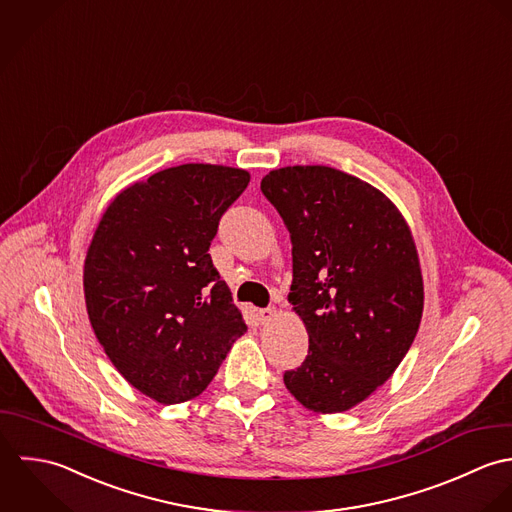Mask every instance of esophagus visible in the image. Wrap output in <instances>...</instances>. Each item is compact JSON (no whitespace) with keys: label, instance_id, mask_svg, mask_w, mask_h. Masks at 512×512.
<instances>
[{"label":"esophagus","instance_id":"obj_1","mask_svg":"<svg viewBox=\"0 0 512 512\" xmlns=\"http://www.w3.org/2000/svg\"><path fill=\"white\" fill-rule=\"evenodd\" d=\"M277 316V310L275 308H259L257 310V318L261 320V322H269V320H273Z\"/></svg>","mask_w":512,"mask_h":512}]
</instances>
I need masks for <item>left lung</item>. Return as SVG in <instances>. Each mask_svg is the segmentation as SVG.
<instances>
[{
    "instance_id": "obj_1",
    "label": "left lung",
    "mask_w": 512,
    "mask_h": 512,
    "mask_svg": "<svg viewBox=\"0 0 512 512\" xmlns=\"http://www.w3.org/2000/svg\"><path fill=\"white\" fill-rule=\"evenodd\" d=\"M293 243L289 303L308 356L285 372L314 413H340L396 372L423 314V277L408 221L372 184L330 166H287L261 180Z\"/></svg>"
}]
</instances>
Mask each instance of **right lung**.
I'll use <instances>...</instances> for the list:
<instances>
[{"mask_svg": "<svg viewBox=\"0 0 512 512\" xmlns=\"http://www.w3.org/2000/svg\"><path fill=\"white\" fill-rule=\"evenodd\" d=\"M247 170L182 164L134 182L104 209L87 249L91 326L120 376L158 404L198 398L247 332L209 257Z\"/></svg>", "mask_w": 512, "mask_h": 512, "instance_id": "right-lung-1", "label": "right lung"}]
</instances>
